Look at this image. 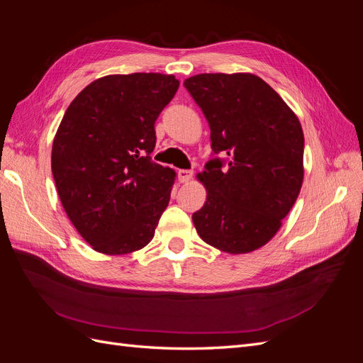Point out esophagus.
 Instances as JSON below:
<instances>
[{
	"mask_svg": "<svg viewBox=\"0 0 363 363\" xmlns=\"http://www.w3.org/2000/svg\"><path fill=\"white\" fill-rule=\"evenodd\" d=\"M177 175H179L180 183H188V182L192 179L194 171H192V169H179Z\"/></svg>",
	"mask_w": 363,
	"mask_h": 363,
	"instance_id": "esophagus-1",
	"label": "esophagus"
}]
</instances>
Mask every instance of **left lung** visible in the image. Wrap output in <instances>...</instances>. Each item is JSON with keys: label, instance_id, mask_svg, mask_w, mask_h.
<instances>
[{"label": "left lung", "instance_id": "left-lung-1", "mask_svg": "<svg viewBox=\"0 0 363 363\" xmlns=\"http://www.w3.org/2000/svg\"><path fill=\"white\" fill-rule=\"evenodd\" d=\"M183 84L207 119L213 150L199 174L207 200L192 215L196 233L232 255L257 250L279 232L301 189L300 121L255 74H199Z\"/></svg>", "mask_w": 363, "mask_h": 363}]
</instances>
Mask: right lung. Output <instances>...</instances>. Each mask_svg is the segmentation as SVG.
I'll use <instances>...</instances> for the list:
<instances>
[{
    "label": "right lung",
    "mask_w": 363,
    "mask_h": 363,
    "mask_svg": "<svg viewBox=\"0 0 363 363\" xmlns=\"http://www.w3.org/2000/svg\"><path fill=\"white\" fill-rule=\"evenodd\" d=\"M174 75H106L74 98L52 142L57 194L95 251L127 255L155 236L175 172L151 160L156 119L179 89Z\"/></svg>",
    "instance_id": "1"
}]
</instances>
